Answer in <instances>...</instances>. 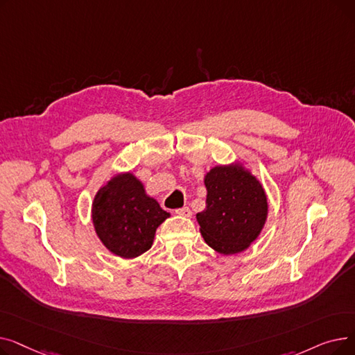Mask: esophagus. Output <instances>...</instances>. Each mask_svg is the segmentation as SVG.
<instances>
[{
	"label": "esophagus",
	"instance_id": "34e87169",
	"mask_svg": "<svg viewBox=\"0 0 355 355\" xmlns=\"http://www.w3.org/2000/svg\"><path fill=\"white\" fill-rule=\"evenodd\" d=\"M175 214L182 216V217H191V210L189 207H182V209H177Z\"/></svg>",
	"mask_w": 355,
	"mask_h": 355
}]
</instances>
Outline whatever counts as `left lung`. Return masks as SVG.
Returning a JSON list of instances; mask_svg holds the SVG:
<instances>
[{"instance_id":"8db88e82","label":"left lung","mask_w":355,"mask_h":355,"mask_svg":"<svg viewBox=\"0 0 355 355\" xmlns=\"http://www.w3.org/2000/svg\"><path fill=\"white\" fill-rule=\"evenodd\" d=\"M204 184L206 210L197 214V221L206 243L221 254L246 250L268 217L262 184L237 164L214 166Z\"/></svg>"}]
</instances>
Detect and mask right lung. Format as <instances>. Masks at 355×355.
Here are the masks:
<instances>
[{
    "mask_svg": "<svg viewBox=\"0 0 355 355\" xmlns=\"http://www.w3.org/2000/svg\"><path fill=\"white\" fill-rule=\"evenodd\" d=\"M170 217L130 173L112 178L92 204V218L102 243L116 256L132 259L151 249L155 230Z\"/></svg>",
    "mask_w": 355,
    "mask_h": 355,
    "instance_id": "add662e5",
    "label": "right lung"
}]
</instances>
